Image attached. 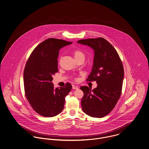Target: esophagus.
Wrapping results in <instances>:
<instances>
[{"label":"esophagus","instance_id":"esophagus-1","mask_svg":"<svg viewBox=\"0 0 149 149\" xmlns=\"http://www.w3.org/2000/svg\"><path fill=\"white\" fill-rule=\"evenodd\" d=\"M72 88H73V89H79V87H78L77 86H75V85H72Z\"/></svg>","mask_w":149,"mask_h":149}]
</instances>
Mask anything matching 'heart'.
I'll return each mask as SVG.
<instances>
[{
	"label": "heart",
	"instance_id": "b5f03b06",
	"mask_svg": "<svg viewBox=\"0 0 149 149\" xmlns=\"http://www.w3.org/2000/svg\"><path fill=\"white\" fill-rule=\"evenodd\" d=\"M73 55H74V58H78L79 56H84V54H83V52L79 50H74V52H73Z\"/></svg>",
	"mask_w": 149,
	"mask_h": 149
}]
</instances>
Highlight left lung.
<instances>
[{
    "instance_id": "8db88e82",
    "label": "left lung",
    "mask_w": 149,
    "mask_h": 149,
    "mask_svg": "<svg viewBox=\"0 0 149 149\" xmlns=\"http://www.w3.org/2000/svg\"><path fill=\"white\" fill-rule=\"evenodd\" d=\"M94 51L93 68L87 81L97 82L91 90L86 86L80 88L84 92L81 103L83 111L93 118H101L113 109L122 90L124 68L116 50L103 38L79 40Z\"/></svg>"
}]
</instances>
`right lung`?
<instances>
[{
  "label": "right lung",
  "mask_w": 149,
  "mask_h": 149,
  "mask_svg": "<svg viewBox=\"0 0 149 149\" xmlns=\"http://www.w3.org/2000/svg\"><path fill=\"white\" fill-rule=\"evenodd\" d=\"M72 42L49 38L33 51L24 71L25 96L30 106L39 115L53 117L64 109L65 98L72 87L67 83L64 88H55L52 76L58 72L59 50Z\"/></svg>",
  "instance_id": "1"
}]
</instances>
